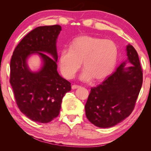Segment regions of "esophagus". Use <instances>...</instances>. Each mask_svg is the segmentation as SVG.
Returning <instances> with one entry per match:
<instances>
[{
    "label": "esophagus",
    "instance_id": "34e87169",
    "mask_svg": "<svg viewBox=\"0 0 151 151\" xmlns=\"http://www.w3.org/2000/svg\"><path fill=\"white\" fill-rule=\"evenodd\" d=\"M81 88V86H78V85H73L71 86V88L73 89H77V88Z\"/></svg>",
    "mask_w": 151,
    "mask_h": 151
}]
</instances>
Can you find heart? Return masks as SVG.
I'll return each instance as SVG.
<instances>
[{"label":"heart","instance_id":"1","mask_svg":"<svg viewBox=\"0 0 151 151\" xmlns=\"http://www.w3.org/2000/svg\"><path fill=\"white\" fill-rule=\"evenodd\" d=\"M118 48L113 41L82 36L74 39L69 49L62 50L58 58L60 71L67 78H73L81 68L84 69L80 78L82 81L104 80L113 72L116 65Z\"/></svg>","mask_w":151,"mask_h":151}]
</instances>
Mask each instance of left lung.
<instances>
[{"mask_svg":"<svg viewBox=\"0 0 151 151\" xmlns=\"http://www.w3.org/2000/svg\"><path fill=\"white\" fill-rule=\"evenodd\" d=\"M127 59L97 87L91 88L85 105L92 124L109 128L121 123L132 113L143 83V71L136 50L129 44ZM132 65L125 67L127 64Z\"/></svg>","mask_w":151,"mask_h":151,"instance_id":"obj_1","label":"left lung"}]
</instances>
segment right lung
<instances>
[{"mask_svg": "<svg viewBox=\"0 0 151 151\" xmlns=\"http://www.w3.org/2000/svg\"><path fill=\"white\" fill-rule=\"evenodd\" d=\"M61 30L60 25L36 28L20 41L12 56L9 82L16 102L22 114L38 123L56 118L63 97L71 89L70 83L57 70L56 43ZM36 54L42 64L32 71L27 60Z\"/></svg>", "mask_w": 151, "mask_h": 151, "instance_id": "obj_1", "label": "right lung"}]
</instances>
